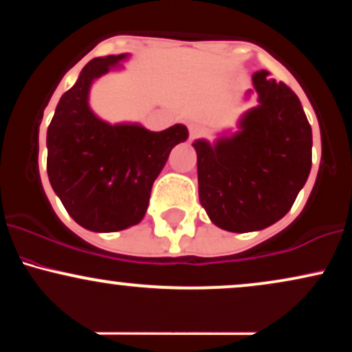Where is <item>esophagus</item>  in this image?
I'll list each match as a JSON object with an SVG mask.
<instances>
[{
    "label": "esophagus",
    "instance_id": "esophagus-1",
    "mask_svg": "<svg viewBox=\"0 0 352 352\" xmlns=\"http://www.w3.org/2000/svg\"><path fill=\"white\" fill-rule=\"evenodd\" d=\"M188 132H190V139H195V137H199L201 132H204V127H201L200 124H190Z\"/></svg>",
    "mask_w": 352,
    "mask_h": 352
}]
</instances>
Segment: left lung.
<instances>
[{"label":"left lung","mask_w":352,"mask_h":352,"mask_svg":"<svg viewBox=\"0 0 352 352\" xmlns=\"http://www.w3.org/2000/svg\"><path fill=\"white\" fill-rule=\"evenodd\" d=\"M258 106L238 131L215 142L197 139L199 199L212 223L227 232L263 230L293 207L311 170L313 132L300 99L261 69L252 76Z\"/></svg>","instance_id":"1"}]
</instances>
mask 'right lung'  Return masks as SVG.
I'll use <instances>...</instances> for the list:
<instances>
[{
    "mask_svg": "<svg viewBox=\"0 0 352 352\" xmlns=\"http://www.w3.org/2000/svg\"><path fill=\"white\" fill-rule=\"evenodd\" d=\"M129 54L96 58L64 92L47 127V177L76 223L91 232H119L140 223L152 185L170 151L188 139L175 124L152 132L135 122L109 124L89 106L92 82L122 69Z\"/></svg>",
    "mask_w": 352,
    "mask_h": 352,
    "instance_id": "obj_1",
    "label": "right lung"
}]
</instances>
